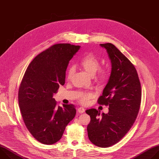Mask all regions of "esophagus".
Returning a JSON list of instances; mask_svg holds the SVG:
<instances>
[{"instance_id": "1", "label": "esophagus", "mask_w": 159, "mask_h": 159, "mask_svg": "<svg viewBox=\"0 0 159 159\" xmlns=\"http://www.w3.org/2000/svg\"><path fill=\"white\" fill-rule=\"evenodd\" d=\"M77 111L79 112V113H83L85 112V109L83 107H80L77 109Z\"/></svg>"}]
</instances>
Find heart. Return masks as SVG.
Segmentation results:
<instances>
[{"instance_id": "b5f03b06", "label": "heart", "mask_w": 159, "mask_h": 159, "mask_svg": "<svg viewBox=\"0 0 159 159\" xmlns=\"http://www.w3.org/2000/svg\"><path fill=\"white\" fill-rule=\"evenodd\" d=\"M80 64L83 69L90 75L94 76L96 73V79L99 82L106 80L109 74L107 69H101V62L99 59L93 53H88L81 58ZM75 72V67L70 66L66 71V79L70 80L73 77ZM93 93H83L80 95V101L82 104H87L89 99L93 97Z\"/></svg>"}]
</instances>
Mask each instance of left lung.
Listing matches in <instances>:
<instances>
[{
    "label": "left lung",
    "instance_id": "8db88e82",
    "mask_svg": "<svg viewBox=\"0 0 159 159\" xmlns=\"http://www.w3.org/2000/svg\"><path fill=\"white\" fill-rule=\"evenodd\" d=\"M111 60V73L98 102L109 106L107 114L96 109L86 110L90 117L87 126L90 141L106 148L116 144L133 126L140 107L141 84L131 62L111 43L100 44Z\"/></svg>",
    "mask_w": 159,
    "mask_h": 159
}]
</instances>
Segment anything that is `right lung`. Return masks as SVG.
<instances>
[{"label": "right lung", "instance_id": "add662e5", "mask_svg": "<svg viewBox=\"0 0 159 159\" xmlns=\"http://www.w3.org/2000/svg\"><path fill=\"white\" fill-rule=\"evenodd\" d=\"M79 49L69 43L53 45L32 60L22 79L18 92L22 117L33 137L43 144L59 141L75 116L73 104L58 106L53 96L65 84L68 64Z\"/></svg>", "mask_w": 159, "mask_h": 159}]
</instances>
